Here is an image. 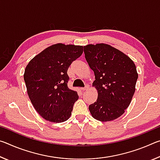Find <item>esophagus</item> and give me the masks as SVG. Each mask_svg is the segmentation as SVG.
I'll return each mask as SVG.
<instances>
[{
	"label": "esophagus",
	"mask_w": 160,
	"mask_h": 160,
	"mask_svg": "<svg viewBox=\"0 0 160 160\" xmlns=\"http://www.w3.org/2000/svg\"><path fill=\"white\" fill-rule=\"evenodd\" d=\"M89 88V85H86L85 88H80V90L81 91H85V90H86L87 89H88Z\"/></svg>",
	"instance_id": "esophagus-1"
}]
</instances>
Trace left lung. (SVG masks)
<instances>
[{
  "label": "left lung",
  "instance_id": "left-lung-1",
  "mask_svg": "<svg viewBox=\"0 0 160 160\" xmlns=\"http://www.w3.org/2000/svg\"><path fill=\"white\" fill-rule=\"evenodd\" d=\"M83 48L95 76L92 86L98 92L97 101L89 106L90 112L98 121L114 120L125 112L134 94L138 77L135 65L128 56L108 44Z\"/></svg>",
  "mask_w": 160,
  "mask_h": 160
}]
</instances>
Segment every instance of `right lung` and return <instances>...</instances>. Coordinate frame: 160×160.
I'll return each instance as SVG.
<instances>
[{
    "mask_svg": "<svg viewBox=\"0 0 160 160\" xmlns=\"http://www.w3.org/2000/svg\"><path fill=\"white\" fill-rule=\"evenodd\" d=\"M83 47L56 44L38 54L27 66L24 80L31 102L47 121L61 123L71 115L78 92L68 87L67 71L82 55Z\"/></svg>",
    "mask_w": 160,
    "mask_h": 160,
    "instance_id": "obj_1",
    "label": "right lung"
}]
</instances>
